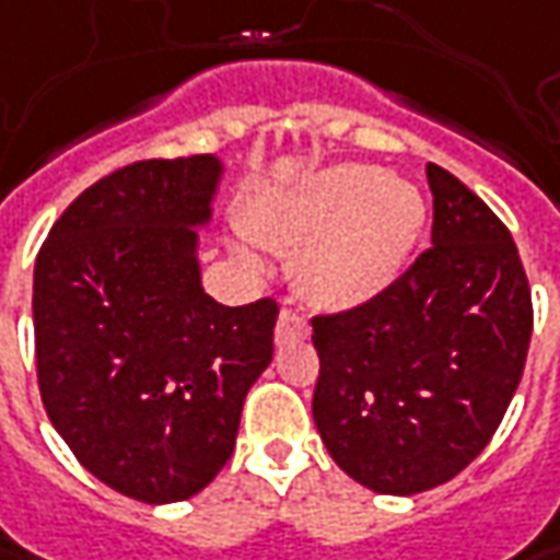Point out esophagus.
<instances>
[{
  "mask_svg": "<svg viewBox=\"0 0 560 560\" xmlns=\"http://www.w3.org/2000/svg\"><path fill=\"white\" fill-rule=\"evenodd\" d=\"M306 322L298 316V313H291V310H281L279 313V325H276V343L284 347V343H291V340L306 338Z\"/></svg>",
  "mask_w": 560,
  "mask_h": 560,
  "instance_id": "34e87169",
  "label": "esophagus"
}]
</instances>
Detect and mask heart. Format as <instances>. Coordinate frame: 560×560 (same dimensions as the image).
I'll return each instance as SVG.
<instances>
[{
  "label": "heart",
  "instance_id": "b5f03b06",
  "mask_svg": "<svg viewBox=\"0 0 560 560\" xmlns=\"http://www.w3.org/2000/svg\"><path fill=\"white\" fill-rule=\"evenodd\" d=\"M424 217V198L412 183L381 176L375 166L343 164L257 203L247 235L266 247H298L300 294L322 310L347 313L399 281ZM238 257L257 266L247 250Z\"/></svg>",
  "mask_w": 560,
  "mask_h": 560
}]
</instances>
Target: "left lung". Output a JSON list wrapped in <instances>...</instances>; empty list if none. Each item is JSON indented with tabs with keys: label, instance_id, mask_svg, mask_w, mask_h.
Wrapping results in <instances>:
<instances>
[{
	"label": "left lung",
	"instance_id": "obj_1",
	"mask_svg": "<svg viewBox=\"0 0 560 560\" xmlns=\"http://www.w3.org/2000/svg\"><path fill=\"white\" fill-rule=\"evenodd\" d=\"M431 250L381 298L313 318V421L357 483L384 495L434 490L495 434L533 331L527 276L509 229L443 166Z\"/></svg>",
	"mask_w": 560,
	"mask_h": 560
}]
</instances>
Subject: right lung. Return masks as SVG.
I'll use <instances>...</instances> for the list:
<instances>
[{"mask_svg": "<svg viewBox=\"0 0 560 560\" xmlns=\"http://www.w3.org/2000/svg\"><path fill=\"white\" fill-rule=\"evenodd\" d=\"M222 176L217 154L114 170L51 225L33 269L49 421L89 474L148 505L222 471L272 362L279 306H222L201 284Z\"/></svg>", "mask_w": 560, "mask_h": 560, "instance_id": "right-lung-1", "label": "right lung"}]
</instances>
